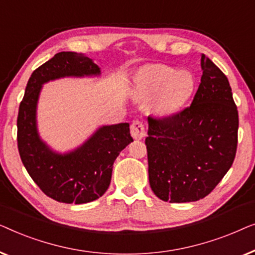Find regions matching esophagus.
I'll return each mask as SVG.
<instances>
[{"label": "esophagus", "mask_w": 255, "mask_h": 255, "mask_svg": "<svg viewBox=\"0 0 255 255\" xmlns=\"http://www.w3.org/2000/svg\"><path fill=\"white\" fill-rule=\"evenodd\" d=\"M130 134L135 139H141L146 135L145 127L141 120H135L130 126Z\"/></svg>", "instance_id": "1"}]
</instances>
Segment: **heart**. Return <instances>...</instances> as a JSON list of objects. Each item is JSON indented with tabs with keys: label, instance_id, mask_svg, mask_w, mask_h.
Instances as JSON below:
<instances>
[{
	"label": "heart",
	"instance_id": "heart-1",
	"mask_svg": "<svg viewBox=\"0 0 255 255\" xmlns=\"http://www.w3.org/2000/svg\"><path fill=\"white\" fill-rule=\"evenodd\" d=\"M193 91L192 75L156 63L142 67L137 76V93L141 98H153V109L162 117L178 112Z\"/></svg>",
	"mask_w": 255,
	"mask_h": 255
}]
</instances>
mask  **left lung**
<instances>
[{"mask_svg": "<svg viewBox=\"0 0 255 255\" xmlns=\"http://www.w3.org/2000/svg\"><path fill=\"white\" fill-rule=\"evenodd\" d=\"M202 77L192 105L165 119L148 118L149 182L171 203L207 196L234 163L238 111L225 75L201 55Z\"/></svg>", "mask_w": 255, "mask_h": 255, "instance_id": "8db88e82", "label": "left lung"}]
</instances>
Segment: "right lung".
<instances>
[{"label":"right lung","instance_id":"obj_1","mask_svg":"<svg viewBox=\"0 0 255 255\" xmlns=\"http://www.w3.org/2000/svg\"><path fill=\"white\" fill-rule=\"evenodd\" d=\"M100 76L90 57L75 52L57 53L32 73L19 105L17 141L25 168L49 198L63 203H88L109 188L114 160L132 138L129 124L99 127L80 146L67 152L52 149L40 137L37 109L42 85L64 77Z\"/></svg>","mask_w":255,"mask_h":255}]
</instances>
